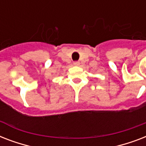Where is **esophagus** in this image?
Segmentation results:
<instances>
[{
  "mask_svg": "<svg viewBox=\"0 0 146 146\" xmlns=\"http://www.w3.org/2000/svg\"><path fill=\"white\" fill-rule=\"evenodd\" d=\"M73 65H74V66H79V65H80V62L75 61L74 63H73Z\"/></svg>",
  "mask_w": 146,
  "mask_h": 146,
  "instance_id": "esophagus-1",
  "label": "esophagus"
}]
</instances>
